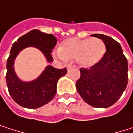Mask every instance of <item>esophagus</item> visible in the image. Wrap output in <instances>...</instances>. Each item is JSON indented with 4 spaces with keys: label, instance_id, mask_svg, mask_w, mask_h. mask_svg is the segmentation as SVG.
I'll use <instances>...</instances> for the list:
<instances>
[{
    "label": "esophagus",
    "instance_id": "obj_1",
    "mask_svg": "<svg viewBox=\"0 0 133 133\" xmlns=\"http://www.w3.org/2000/svg\"><path fill=\"white\" fill-rule=\"evenodd\" d=\"M71 67H73V65H71V64H68V65H67V68H68V69H70Z\"/></svg>",
    "mask_w": 133,
    "mask_h": 133
}]
</instances>
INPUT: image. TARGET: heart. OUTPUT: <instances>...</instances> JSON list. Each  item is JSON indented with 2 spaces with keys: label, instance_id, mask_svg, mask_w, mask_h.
<instances>
[{
  "label": "heart",
  "instance_id": "heart-1",
  "mask_svg": "<svg viewBox=\"0 0 133 133\" xmlns=\"http://www.w3.org/2000/svg\"><path fill=\"white\" fill-rule=\"evenodd\" d=\"M105 52V43L98 38H69L62 44L60 50L54 52V55L64 61L78 60L82 65L91 67L102 58Z\"/></svg>",
  "mask_w": 133,
  "mask_h": 133
}]
</instances>
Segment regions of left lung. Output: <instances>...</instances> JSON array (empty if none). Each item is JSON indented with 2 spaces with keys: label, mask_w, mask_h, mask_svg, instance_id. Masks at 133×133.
Returning <instances> with one entry per match:
<instances>
[{
  "label": "left lung",
  "mask_w": 133,
  "mask_h": 133,
  "mask_svg": "<svg viewBox=\"0 0 133 133\" xmlns=\"http://www.w3.org/2000/svg\"><path fill=\"white\" fill-rule=\"evenodd\" d=\"M105 43L102 58L89 68H81L76 89L82 99L95 108H108L115 104L128 84V62L120 44L112 38L95 34Z\"/></svg>",
  "instance_id": "obj_1"
}]
</instances>
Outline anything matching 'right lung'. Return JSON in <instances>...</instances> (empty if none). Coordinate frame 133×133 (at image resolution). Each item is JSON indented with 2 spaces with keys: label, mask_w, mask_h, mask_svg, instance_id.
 <instances>
[{
  "label": "right lung",
  "mask_w": 133,
  "mask_h": 133,
  "mask_svg": "<svg viewBox=\"0 0 133 133\" xmlns=\"http://www.w3.org/2000/svg\"><path fill=\"white\" fill-rule=\"evenodd\" d=\"M57 44L56 38L39 30H32L19 38L13 44L7 61L6 82L8 92L19 105L28 109H37L48 103L55 95L58 80L67 73V68L58 69L48 65L42 74L31 82H21L14 71V61L22 49L33 46L45 55L48 62L53 61L52 49Z\"/></svg>",
  "instance_id": "add662e5"
}]
</instances>
